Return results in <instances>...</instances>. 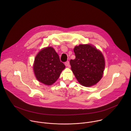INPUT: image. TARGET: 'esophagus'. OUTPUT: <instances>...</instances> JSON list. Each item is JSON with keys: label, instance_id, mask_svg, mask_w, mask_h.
Here are the masks:
<instances>
[{"label": "esophagus", "instance_id": "1", "mask_svg": "<svg viewBox=\"0 0 131 131\" xmlns=\"http://www.w3.org/2000/svg\"><path fill=\"white\" fill-rule=\"evenodd\" d=\"M65 65L66 66H67V67H70V64H69V61H67L66 62H65Z\"/></svg>", "mask_w": 131, "mask_h": 131}]
</instances>
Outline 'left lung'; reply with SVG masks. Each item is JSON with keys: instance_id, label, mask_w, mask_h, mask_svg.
<instances>
[{"instance_id": "8db88e82", "label": "left lung", "mask_w": 131, "mask_h": 131, "mask_svg": "<svg viewBox=\"0 0 131 131\" xmlns=\"http://www.w3.org/2000/svg\"><path fill=\"white\" fill-rule=\"evenodd\" d=\"M76 58L70 60L71 69L83 86H91L102 78L105 59L102 52L91 45H80L73 49Z\"/></svg>"}]
</instances>
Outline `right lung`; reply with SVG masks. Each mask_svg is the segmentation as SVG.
<instances>
[{
  "mask_svg": "<svg viewBox=\"0 0 131 131\" xmlns=\"http://www.w3.org/2000/svg\"><path fill=\"white\" fill-rule=\"evenodd\" d=\"M65 68L59 55L51 47L42 49L37 54L33 66L37 80L48 85H52L58 79Z\"/></svg>",
  "mask_w": 131,
  "mask_h": 131,
  "instance_id": "add662e5",
  "label": "right lung"
}]
</instances>
